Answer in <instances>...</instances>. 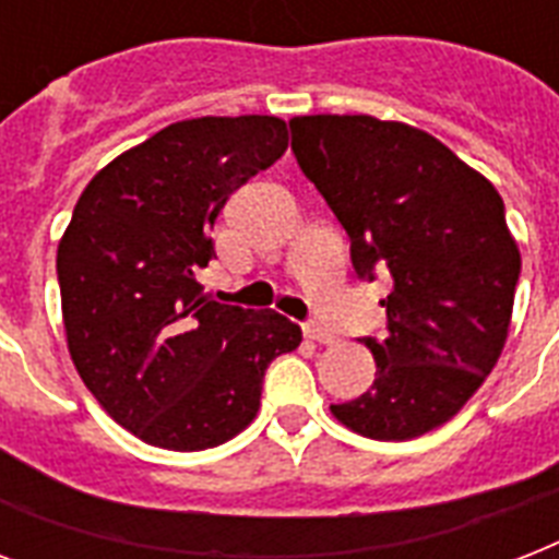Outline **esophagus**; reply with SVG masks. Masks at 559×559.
Returning <instances> with one entry per match:
<instances>
[{
    "instance_id": "esophagus-1",
    "label": "esophagus",
    "mask_w": 559,
    "mask_h": 559,
    "mask_svg": "<svg viewBox=\"0 0 559 559\" xmlns=\"http://www.w3.org/2000/svg\"><path fill=\"white\" fill-rule=\"evenodd\" d=\"M305 336L307 340L319 342V345H333V342H336V333L328 331V328H322V324H316V322L305 324Z\"/></svg>"
}]
</instances>
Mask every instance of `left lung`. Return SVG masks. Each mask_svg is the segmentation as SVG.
<instances>
[{"mask_svg": "<svg viewBox=\"0 0 559 559\" xmlns=\"http://www.w3.org/2000/svg\"><path fill=\"white\" fill-rule=\"evenodd\" d=\"M293 153L350 237L362 278L389 270L377 373L333 417L373 441H412L461 412L502 357L520 246L490 179L426 130L373 116H296Z\"/></svg>", "mask_w": 559, "mask_h": 559, "instance_id": "1", "label": "left lung"}]
</instances>
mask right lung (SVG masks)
I'll use <instances>...</instances> for the list:
<instances>
[{
	"label": "right lung",
	"instance_id": "obj_1",
	"mask_svg": "<svg viewBox=\"0 0 559 559\" xmlns=\"http://www.w3.org/2000/svg\"><path fill=\"white\" fill-rule=\"evenodd\" d=\"M275 116L165 127L100 168L57 243L72 362L116 424L177 452L231 441L261 408L263 371L301 328L202 296L219 209L287 151Z\"/></svg>",
	"mask_w": 559,
	"mask_h": 559
}]
</instances>
